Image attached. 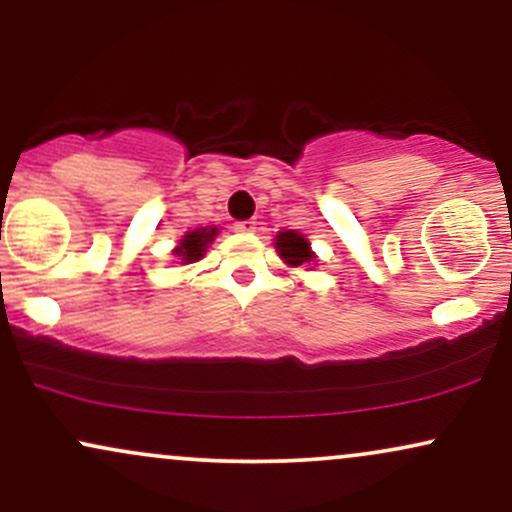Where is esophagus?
Wrapping results in <instances>:
<instances>
[{"label":"esophagus","instance_id":"obj_1","mask_svg":"<svg viewBox=\"0 0 512 512\" xmlns=\"http://www.w3.org/2000/svg\"><path fill=\"white\" fill-rule=\"evenodd\" d=\"M236 233H245V236H250V233H255V228H257V221H238L236 226Z\"/></svg>","mask_w":512,"mask_h":512}]
</instances>
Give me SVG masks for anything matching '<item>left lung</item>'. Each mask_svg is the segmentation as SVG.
<instances>
[{
    "instance_id": "8db88e82",
    "label": "left lung",
    "mask_w": 512,
    "mask_h": 512,
    "mask_svg": "<svg viewBox=\"0 0 512 512\" xmlns=\"http://www.w3.org/2000/svg\"><path fill=\"white\" fill-rule=\"evenodd\" d=\"M274 248L279 252V257L289 267H305L313 269L317 262V255L310 248V240L298 231H279L274 238Z\"/></svg>"
}]
</instances>
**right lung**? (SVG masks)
<instances>
[{
	"label": "right lung",
	"mask_w": 512,
	"mask_h": 512,
	"mask_svg": "<svg viewBox=\"0 0 512 512\" xmlns=\"http://www.w3.org/2000/svg\"><path fill=\"white\" fill-rule=\"evenodd\" d=\"M219 236V228L216 226H204V228H195V231H187L185 236L180 238V243L173 248V255L178 257L180 264H195L204 257V252L214 238Z\"/></svg>",
	"instance_id": "right-lung-1"
}]
</instances>
